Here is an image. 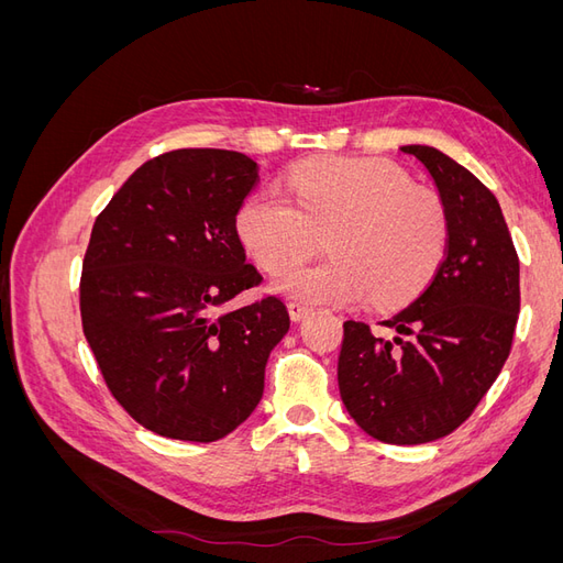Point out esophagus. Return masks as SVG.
I'll list each match as a JSON object with an SVG mask.
<instances>
[{
  "mask_svg": "<svg viewBox=\"0 0 563 563\" xmlns=\"http://www.w3.org/2000/svg\"><path fill=\"white\" fill-rule=\"evenodd\" d=\"M310 310H312V308H308V305H305V302H296V300L288 302V314H291L294 321L305 319V317L310 314Z\"/></svg>",
  "mask_w": 563,
  "mask_h": 563,
  "instance_id": "obj_1",
  "label": "esophagus"
}]
</instances>
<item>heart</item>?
<instances>
[{
  "mask_svg": "<svg viewBox=\"0 0 563 563\" xmlns=\"http://www.w3.org/2000/svg\"><path fill=\"white\" fill-rule=\"evenodd\" d=\"M291 201L253 195L236 232L265 272L291 267L329 234L331 261L284 272L277 291L308 302L347 305L366 298L395 308L432 279L449 246L446 203L413 185L399 166L380 159L329 157L294 166L286 178Z\"/></svg>",
  "mask_w": 563,
  "mask_h": 563,
  "instance_id": "b5f03b06",
  "label": "heart"
}]
</instances>
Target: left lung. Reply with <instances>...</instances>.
<instances>
[{
	"instance_id": "1",
	"label": "left lung",
	"mask_w": 563,
	"mask_h": 563,
	"mask_svg": "<svg viewBox=\"0 0 563 563\" xmlns=\"http://www.w3.org/2000/svg\"><path fill=\"white\" fill-rule=\"evenodd\" d=\"M449 211V246L428 288L380 321L347 319L338 387L360 428L385 444H428L457 430L496 383L521 308L519 255L498 199L444 152L404 145Z\"/></svg>"
}]
</instances>
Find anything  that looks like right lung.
I'll use <instances>...</instances> for the list:
<instances>
[{
    "label": "right lung",
    "instance_id": "obj_1",
    "mask_svg": "<svg viewBox=\"0 0 563 563\" xmlns=\"http://www.w3.org/2000/svg\"><path fill=\"white\" fill-rule=\"evenodd\" d=\"M258 185L242 152L172 150L98 213L79 279L81 329L112 397L150 432L211 444L253 413L291 319L277 296L220 308L263 275L236 234Z\"/></svg>",
    "mask_w": 563,
    "mask_h": 563
}]
</instances>
